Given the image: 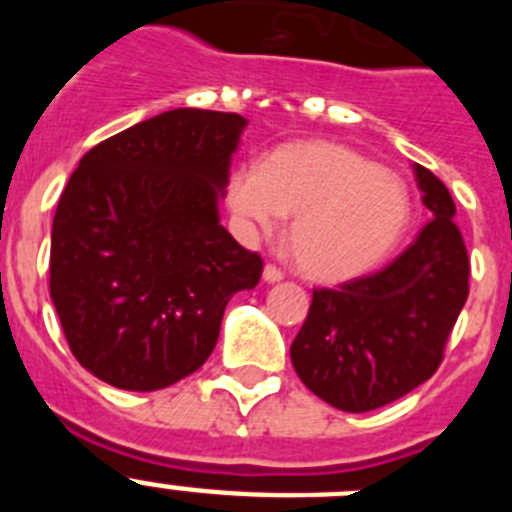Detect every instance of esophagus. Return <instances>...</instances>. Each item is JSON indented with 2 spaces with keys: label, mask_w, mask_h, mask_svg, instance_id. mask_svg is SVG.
Instances as JSON below:
<instances>
[{
  "label": "esophagus",
  "mask_w": 512,
  "mask_h": 512,
  "mask_svg": "<svg viewBox=\"0 0 512 512\" xmlns=\"http://www.w3.org/2000/svg\"><path fill=\"white\" fill-rule=\"evenodd\" d=\"M264 279H266V282H279V279H284V271L279 269L277 264H266L264 266Z\"/></svg>",
  "instance_id": "34e87169"
}]
</instances>
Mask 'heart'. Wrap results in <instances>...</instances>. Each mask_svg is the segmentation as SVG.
I'll use <instances>...</instances> for the list:
<instances>
[{
    "instance_id": "obj_1",
    "label": "heart",
    "mask_w": 512,
    "mask_h": 512,
    "mask_svg": "<svg viewBox=\"0 0 512 512\" xmlns=\"http://www.w3.org/2000/svg\"><path fill=\"white\" fill-rule=\"evenodd\" d=\"M228 205L248 233L295 215L289 248L302 274L341 282L372 269L410 223V194L390 171L338 143L300 140L228 179Z\"/></svg>"
}]
</instances>
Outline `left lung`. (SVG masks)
Wrapping results in <instances>:
<instances>
[{
  "instance_id": "8db88e82",
  "label": "left lung",
  "mask_w": 512,
  "mask_h": 512,
  "mask_svg": "<svg viewBox=\"0 0 512 512\" xmlns=\"http://www.w3.org/2000/svg\"><path fill=\"white\" fill-rule=\"evenodd\" d=\"M415 176L431 223L384 269L312 289L289 348L307 390L346 413L390 405L431 379L469 297V253L454 200L425 166L415 164Z\"/></svg>"
}]
</instances>
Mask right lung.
<instances>
[{
	"label": "right lung",
	"instance_id": "add662e5",
	"mask_svg": "<svg viewBox=\"0 0 512 512\" xmlns=\"http://www.w3.org/2000/svg\"><path fill=\"white\" fill-rule=\"evenodd\" d=\"M246 117L169 110L84 153L51 233V300L102 382L164 390L207 361L230 297L264 261L217 220Z\"/></svg>",
	"mask_w": 512,
	"mask_h": 512
}]
</instances>
